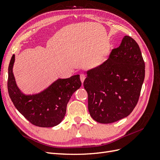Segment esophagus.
<instances>
[{
	"instance_id": "34e87169",
	"label": "esophagus",
	"mask_w": 160,
	"mask_h": 160,
	"mask_svg": "<svg viewBox=\"0 0 160 160\" xmlns=\"http://www.w3.org/2000/svg\"><path fill=\"white\" fill-rule=\"evenodd\" d=\"M80 80H81V82H82V84H83L85 78H86V76H85V75L84 74V73H80Z\"/></svg>"
}]
</instances>
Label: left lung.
Listing matches in <instances>:
<instances>
[{
	"label": "left lung",
	"mask_w": 160,
	"mask_h": 160,
	"mask_svg": "<svg viewBox=\"0 0 160 160\" xmlns=\"http://www.w3.org/2000/svg\"><path fill=\"white\" fill-rule=\"evenodd\" d=\"M140 48L128 36L112 49L108 59L86 72L90 115L97 122L110 124L128 116L137 105L145 78Z\"/></svg>",
	"instance_id": "obj_1"
}]
</instances>
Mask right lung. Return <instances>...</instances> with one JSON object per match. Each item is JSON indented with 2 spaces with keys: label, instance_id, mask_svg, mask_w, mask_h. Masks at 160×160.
<instances>
[{
  "label": "right lung",
  "instance_id": "obj_1",
  "mask_svg": "<svg viewBox=\"0 0 160 160\" xmlns=\"http://www.w3.org/2000/svg\"><path fill=\"white\" fill-rule=\"evenodd\" d=\"M15 55L8 68V91L11 99L19 112L32 124L39 127H53L61 122L66 113L67 105L81 87L80 75L69 78H58L43 91L32 95L21 91L16 83L13 68Z\"/></svg>",
  "mask_w": 160,
  "mask_h": 160
}]
</instances>
